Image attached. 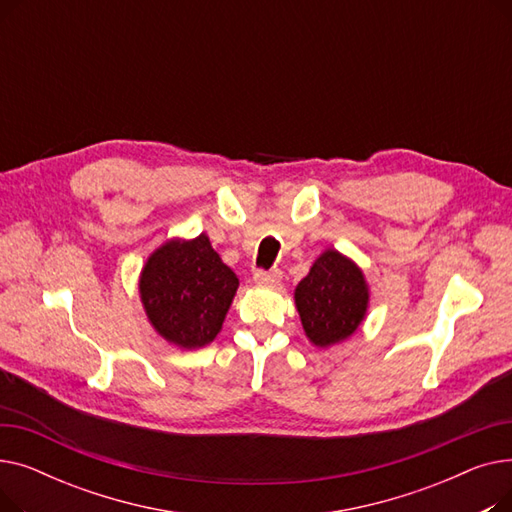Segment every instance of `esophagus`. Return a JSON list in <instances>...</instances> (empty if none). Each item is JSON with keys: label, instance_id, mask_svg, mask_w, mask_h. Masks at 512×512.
Segmentation results:
<instances>
[{"label": "esophagus", "instance_id": "1", "mask_svg": "<svg viewBox=\"0 0 512 512\" xmlns=\"http://www.w3.org/2000/svg\"><path fill=\"white\" fill-rule=\"evenodd\" d=\"M255 284L257 286H278L282 280V272L280 270H270V272H257L255 274Z\"/></svg>", "mask_w": 512, "mask_h": 512}]
</instances>
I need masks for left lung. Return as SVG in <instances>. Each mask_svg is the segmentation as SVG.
Segmentation results:
<instances>
[{
  "label": "left lung",
  "mask_w": 512,
  "mask_h": 512,
  "mask_svg": "<svg viewBox=\"0 0 512 512\" xmlns=\"http://www.w3.org/2000/svg\"><path fill=\"white\" fill-rule=\"evenodd\" d=\"M369 299L361 267L334 247L313 261L309 274L294 288V305L305 336L317 348L351 338L367 317Z\"/></svg>",
  "instance_id": "left-lung-1"
}]
</instances>
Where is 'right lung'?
Instances as JSON below:
<instances>
[{"instance_id":"right-lung-1","label":"right lung","mask_w":512,"mask_h":512,"mask_svg":"<svg viewBox=\"0 0 512 512\" xmlns=\"http://www.w3.org/2000/svg\"><path fill=\"white\" fill-rule=\"evenodd\" d=\"M236 290V274L213 251L205 232L168 238L139 274V297L151 328L182 351L215 340Z\"/></svg>"}]
</instances>
